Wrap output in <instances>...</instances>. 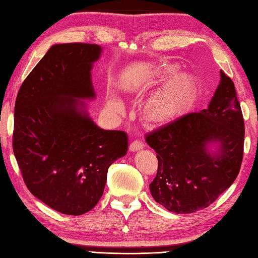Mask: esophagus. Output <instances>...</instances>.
Listing matches in <instances>:
<instances>
[{
    "mask_svg": "<svg viewBox=\"0 0 258 258\" xmlns=\"http://www.w3.org/2000/svg\"><path fill=\"white\" fill-rule=\"evenodd\" d=\"M141 149H143V143L139 140H135L133 142H131L130 144V151L131 152H135V151H139Z\"/></svg>",
    "mask_w": 258,
    "mask_h": 258,
    "instance_id": "esophagus-1",
    "label": "esophagus"
}]
</instances>
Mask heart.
Listing matches in <instances>:
<instances>
[{"mask_svg": "<svg viewBox=\"0 0 258 258\" xmlns=\"http://www.w3.org/2000/svg\"><path fill=\"white\" fill-rule=\"evenodd\" d=\"M173 69H170L169 73L173 72ZM192 88V79L188 75H176L148 100L144 108L145 115L154 122H162L170 118L185 104ZM108 107L113 112L120 113L124 106L119 99L112 97L108 100Z\"/></svg>", "mask_w": 258, "mask_h": 258, "instance_id": "b5f03b06", "label": "heart"}]
</instances>
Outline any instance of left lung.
Wrapping results in <instances>:
<instances>
[{
	"label": "left lung",
	"instance_id": "left-lung-1",
	"mask_svg": "<svg viewBox=\"0 0 258 258\" xmlns=\"http://www.w3.org/2000/svg\"><path fill=\"white\" fill-rule=\"evenodd\" d=\"M245 125L235 85L220 72L207 109L185 114L146 134L158 172L150 184L156 203L176 214L207 208L233 184L244 155ZM219 145L210 154L209 145Z\"/></svg>",
	"mask_w": 258,
	"mask_h": 258
}]
</instances>
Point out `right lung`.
Returning a JSON list of instances; mask_svg holds the SVG:
<instances>
[{
    "label": "right lung",
    "instance_id": "add662e5",
    "mask_svg": "<svg viewBox=\"0 0 258 258\" xmlns=\"http://www.w3.org/2000/svg\"><path fill=\"white\" fill-rule=\"evenodd\" d=\"M102 48L54 44L19 89L13 152L25 185L50 208L79 216L97 205L110 164L127 152L123 131L98 127L78 99H93V62Z\"/></svg>",
    "mask_w": 258,
    "mask_h": 258
}]
</instances>
